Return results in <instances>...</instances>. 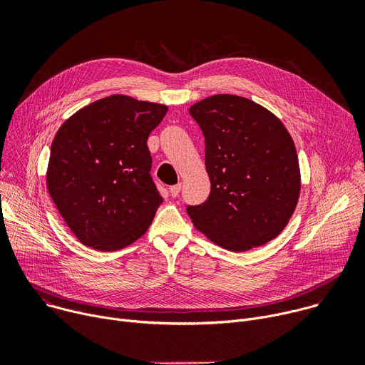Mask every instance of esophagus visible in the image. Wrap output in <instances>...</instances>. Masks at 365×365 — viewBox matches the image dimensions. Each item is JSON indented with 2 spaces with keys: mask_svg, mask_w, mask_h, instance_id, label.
<instances>
[{
  "mask_svg": "<svg viewBox=\"0 0 365 365\" xmlns=\"http://www.w3.org/2000/svg\"><path fill=\"white\" fill-rule=\"evenodd\" d=\"M180 189H182V183H178V185H173V186H170L169 192H170V195H172L173 197H176V196L179 195Z\"/></svg>",
  "mask_w": 365,
  "mask_h": 365,
  "instance_id": "obj_1",
  "label": "esophagus"
}]
</instances>
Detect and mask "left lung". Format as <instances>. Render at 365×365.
Returning <instances> with one entry per match:
<instances>
[{
    "label": "left lung",
    "instance_id": "8db88e82",
    "mask_svg": "<svg viewBox=\"0 0 365 365\" xmlns=\"http://www.w3.org/2000/svg\"><path fill=\"white\" fill-rule=\"evenodd\" d=\"M205 137L207 199L187 206L197 231L241 252L276 238L300 195L296 147L283 123L254 101L220 93L189 108Z\"/></svg>",
    "mask_w": 365,
    "mask_h": 365
}]
</instances>
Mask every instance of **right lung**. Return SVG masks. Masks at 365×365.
<instances>
[{"mask_svg":"<svg viewBox=\"0 0 365 365\" xmlns=\"http://www.w3.org/2000/svg\"><path fill=\"white\" fill-rule=\"evenodd\" d=\"M166 113L163 103L111 95L83 107L58 130L47 190L83 245L115 251L148 230L163 197L150 176L147 138Z\"/></svg>","mask_w":365,"mask_h":365,"instance_id":"add662e5","label":"right lung"}]
</instances>
